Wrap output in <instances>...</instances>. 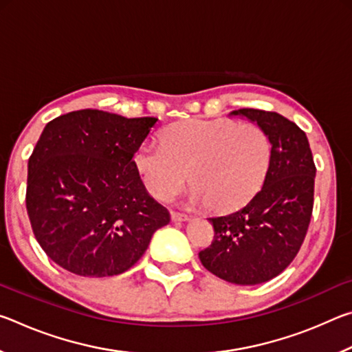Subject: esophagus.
<instances>
[{
	"label": "esophagus",
	"instance_id": "34e87169",
	"mask_svg": "<svg viewBox=\"0 0 352 352\" xmlns=\"http://www.w3.org/2000/svg\"><path fill=\"white\" fill-rule=\"evenodd\" d=\"M170 219L174 220V222H186V220H189V217L186 216V214L175 212V211L170 212Z\"/></svg>",
	"mask_w": 352,
	"mask_h": 352
}]
</instances>
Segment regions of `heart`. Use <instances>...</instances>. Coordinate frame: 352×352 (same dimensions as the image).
<instances>
[{"instance_id": "obj_1", "label": "heart", "mask_w": 352, "mask_h": 352, "mask_svg": "<svg viewBox=\"0 0 352 352\" xmlns=\"http://www.w3.org/2000/svg\"><path fill=\"white\" fill-rule=\"evenodd\" d=\"M272 160L269 135L253 122L188 119L168 129L163 144L144 142L135 153L142 184L169 201L189 183L190 200L230 211L261 189Z\"/></svg>"}]
</instances>
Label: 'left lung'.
<instances>
[{"mask_svg": "<svg viewBox=\"0 0 352 352\" xmlns=\"http://www.w3.org/2000/svg\"><path fill=\"white\" fill-rule=\"evenodd\" d=\"M269 135L272 160L261 190L237 211L210 217L214 241L199 258L225 281L254 285L278 276L295 259L314 208L315 163L306 133L275 111H231Z\"/></svg>", "mask_w": 352, "mask_h": 352, "instance_id": "1", "label": "left lung"}]
</instances>
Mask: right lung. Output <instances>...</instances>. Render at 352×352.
Wrapping results in <instances>:
<instances>
[{
	"instance_id": "obj_1",
	"label": "right lung",
	"mask_w": 352,
	"mask_h": 352,
	"mask_svg": "<svg viewBox=\"0 0 352 352\" xmlns=\"http://www.w3.org/2000/svg\"><path fill=\"white\" fill-rule=\"evenodd\" d=\"M157 121L87 109L46 124L28 163L26 210L35 239L62 269L119 275L169 223L133 162Z\"/></svg>"
}]
</instances>
